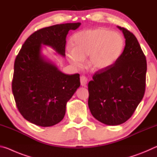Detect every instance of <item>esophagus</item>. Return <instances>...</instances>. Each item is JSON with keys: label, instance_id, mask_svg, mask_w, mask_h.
<instances>
[{"label": "esophagus", "instance_id": "1", "mask_svg": "<svg viewBox=\"0 0 157 157\" xmlns=\"http://www.w3.org/2000/svg\"><path fill=\"white\" fill-rule=\"evenodd\" d=\"M87 81H88V79H87V78L85 76L82 75L80 77V83H81V85L82 86H86Z\"/></svg>", "mask_w": 157, "mask_h": 157}]
</instances>
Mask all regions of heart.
I'll return each instance as SVG.
<instances>
[{"label":"heart","mask_w":157,"mask_h":157,"mask_svg":"<svg viewBox=\"0 0 157 157\" xmlns=\"http://www.w3.org/2000/svg\"><path fill=\"white\" fill-rule=\"evenodd\" d=\"M72 48L66 50L68 61L81 67L83 59L89 56V64L93 70L103 71L115 64L123 54L124 40L117 32L105 28L83 30L74 34Z\"/></svg>","instance_id":"b5f03b06"}]
</instances>
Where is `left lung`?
Here are the masks:
<instances>
[{
	"instance_id": "left-lung-1",
	"label": "left lung",
	"mask_w": 157,
	"mask_h": 157,
	"mask_svg": "<svg viewBox=\"0 0 157 157\" xmlns=\"http://www.w3.org/2000/svg\"><path fill=\"white\" fill-rule=\"evenodd\" d=\"M124 34L125 46L115 64L100 71L88 84V105L98 121L118 125L132 116L145 90L147 62L134 34L118 26Z\"/></svg>"
}]
</instances>
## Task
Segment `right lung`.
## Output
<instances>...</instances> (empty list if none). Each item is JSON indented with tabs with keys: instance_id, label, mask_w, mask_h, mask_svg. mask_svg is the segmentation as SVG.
<instances>
[{
	"instance_id": "right-lung-1",
	"label": "right lung",
	"mask_w": 157,
	"mask_h": 157,
	"mask_svg": "<svg viewBox=\"0 0 157 157\" xmlns=\"http://www.w3.org/2000/svg\"><path fill=\"white\" fill-rule=\"evenodd\" d=\"M80 25L57 24L34 32L16 57L12 93L19 112L30 123L41 127L59 123L65 116L66 103L80 86L78 73H63L41 53L44 45L65 57L66 36Z\"/></svg>"
}]
</instances>
